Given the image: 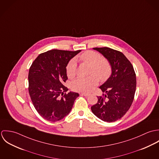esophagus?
I'll return each instance as SVG.
<instances>
[{"label":"esophagus","instance_id":"1","mask_svg":"<svg viewBox=\"0 0 159 159\" xmlns=\"http://www.w3.org/2000/svg\"><path fill=\"white\" fill-rule=\"evenodd\" d=\"M81 95H83V96H88L90 95V93H81Z\"/></svg>","mask_w":159,"mask_h":159}]
</instances>
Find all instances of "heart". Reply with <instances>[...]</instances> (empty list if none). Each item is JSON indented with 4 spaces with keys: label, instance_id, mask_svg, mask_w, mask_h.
<instances>
[{
    "label": "heart",
    "instance_id": "1",
    "mask_svg": "<svg viewBox=\"0 0 159 159\" xmlns=\"http://www.w3.org/2000/svg\"><path fill=\"white\" fill-rule=\"evenodd\" d=\"M80 60L90 66L87 78H78L71 83V89L76 92H88L93 89L98 84V79L102 81L107 80L111 75L112 67L109 61L103 58L102 55L95 51H88L80 56ZM77 71V67L75 59L68 62L66 67V73L68 78L74 77Z\"/></svg>",
    "mask_w": 159,
    "mask_h": 159
}]
</instances>
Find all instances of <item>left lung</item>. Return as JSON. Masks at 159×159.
I'll return each mask as SVG.
<instances>
[{"instance_id":"left-lung-1","label":"left lung","mask_w":159,"mask_h":159,"mask_svg":"<svg viewBox=\"0 0 159 159\" xmlns=\"http://www.w3.org/2000/svg\"><path fill=\"white\" fill-rule=\"evenodd\" d=\"M110 62L112 73L108 80L99 88L102 96L97 97V103L91 110L101 120L112 122L120 119L130 108L135 93L136 74L131 62L125 55L108 48H93Z\"/></svg>"}]
</instances>
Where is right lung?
<instances>
[{
    "label": "right lung",
    "instance_id": "add662e5",
    "mask_svg": "<svg viewBox=\"0 0 159 159\" xmlns=\"http://www.w3.org/2000/svg\"><path fill=\"white\" fill-rule=\"evenodd\" d=\"M81 50L52 49L40 54L29 68V93L39 114L46 120L56 122L70 112L78 93L68 92L64 84L68 78L66 67Z\"/></svg>",
    "mask_w": 159,
    "mask_h": 159
}]
</instances>
